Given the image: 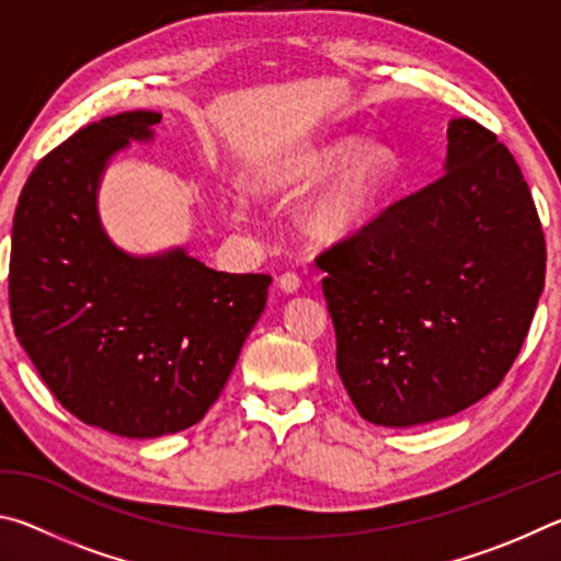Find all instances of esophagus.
I'll list each match as a JSON object with an SVG mask.
<instances>
[{"mask_svg":"<svg viewBox=\"0 0 561 561\" xmlns=\"http://www.w3.org/2000/svg\"><path fill=\"white\" fill-rule=\"evenodd\" d=\"M301 287V277L297 272H284L279 277V289L287 291V294H294Z\"/></svg>","mask_w":561,"mask_h":561,"instance_id":"obj_1","label":"esophagus"}]
</instances>
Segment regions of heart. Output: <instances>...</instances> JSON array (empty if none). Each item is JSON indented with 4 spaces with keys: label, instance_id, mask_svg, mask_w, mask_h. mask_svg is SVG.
<instances>
[{
    "label": "heart",
    "instance_id": "heart-1",
    "mask_svg": "<svg viewBox=\"0 0 561 561\" xmlns=\"http://www.w3.org/2000/svg\"><path fill=\"white\" fill-rule=\"evenodd\" d=\"M354 148V138H339L334 144L317 148L314 153L301 158L287 178L301 180V183H321L346 163ZM396 173L398 160L391 148L368 146L360 150L311 207V230L324 240H341V237L364 230L381 207Z\"/></svg>",
    "mask_w": 561,
    "mask_h": 561
}]
</instances>
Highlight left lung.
Wrapping results in <instances>:
<instances>
[{
	"label": "left lung",
	"mask_w": 561,
	"mask_h": 561,
	"mask_svg": "<svg viewBox=\"0 0 561 561\" xmlns=\"http://www.w3.org/2000/svg\"><path fill=\"white\" fill-rule=\"evenodd\" d=\"M317 267L358 415L408 428L502 383L545 289L547 244L507 146L455 118L445 173L329 244Z\"/></svg>",
	"instance_id": "left-lung-1"
}]
</instances>
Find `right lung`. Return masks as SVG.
Segmentation results:
<instances>
[{"instance_id":"1","label":"right lung","mask_w":561,"mask_h":561,"mask_svg":"<svg viewBox=\"0 0 561 561\" xmlns=\"http://www.w3.org/2000/svg\"><path fill=\"white\" fill-rule=\"evenodd\" d=\"M160 118L118 113L46 153L19 195L9 254L14 334L42 381L79 421L126 438L203 421L272 284L270 274L215 272L183 250L130 257L103 234L101 170Z\"/></svg>"}]
</instances>
